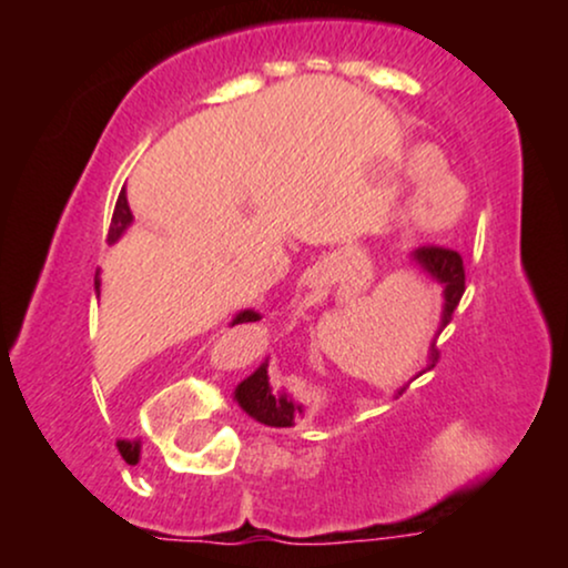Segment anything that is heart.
I'll return each instance as SVG.
<instances>
[{
    "label": "heart",
    "mask_w": 568,
    "mask_h": 568,
    "mask_svg": "<svg viewBox=\"0 0 568 568\" xmlns=\"http://www.w3.org/2000/svg\"><path fill=\"white\" fill-rule=\"evenodd\" d=\"M440 171V158L429 149H416L408 158V173L414 179H433ZM462 213V192L452 181L435 179L410 202V224L425 232H443L456 224Z\"/></svg>",
    "instance_id": "obj_1"
}]
</instances>
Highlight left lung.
I'll return each mask as SVG.
<instances>
[{
  "label": "left lung",
  "mask_w": 568,
  "mask_h": 568,
  "mask_svg": "<svg viewBox=\"0 0 568 568\" xmlns=\"http://www.w3.org/2000/svg\"><path fill=\"white\" fill-rule=\"evenodd\" d=\"M414 262L427 272L435 283L443 285V315H440V331L452 323L454 310L459 306L462 293H465V264H462V256L452 247H440V245H425L419 251H414ZM438 331V334H440ZM429 366H435L438 361V349H429ZM406 389V387H403ZM400 389V393H403ZM234 400L240 403V408L245 414H251L253 419L262 422V425L270 427H291L293 419L298 414H304V408L298 403H293L288 395H272L270 387V376H266V363H262L245 382L237 384L234 389Z\"/></svg>",
  "instance_id": "8db88e82"
}]
</instances>
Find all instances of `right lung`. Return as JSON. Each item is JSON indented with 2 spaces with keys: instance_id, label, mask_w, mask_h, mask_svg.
<instances>
[{
  "instance_id": "1",
  "label": "right lung",
  "mask_w": 568,
  "mask_h": 568,
  "mask_svg": "<svg viewBox=\"0 0 568 568\" xmlns=\"http://www.w3.org/2000/svg\"><path fill=\"white\" fill-rule=\"evenodd\" d=\"M130 221H133V213H130V207H128V197H125V189H122L120 192V197H116V205H114V216H112V224H109V234H106V243H116V240L122 237V232L128 230L130 226ZM98 293H101V280H98V275H95V296ZM253 321H258V312H253V310H243V312H237V317H234L232 321V325H240V323H253ZM122 448H133V443H125L122 440L120 443Z\"/></svg>"
}]
</instances>
